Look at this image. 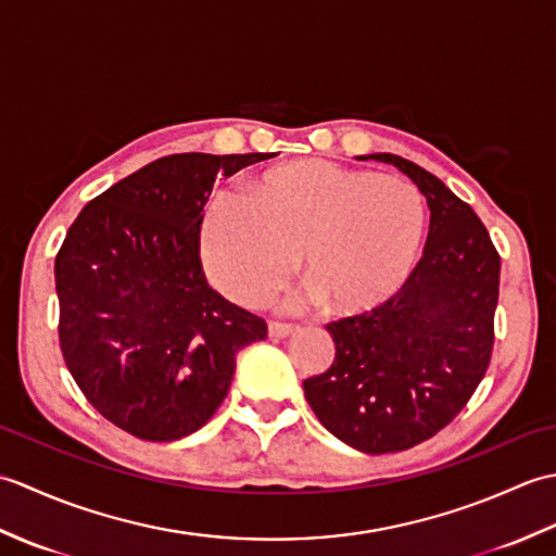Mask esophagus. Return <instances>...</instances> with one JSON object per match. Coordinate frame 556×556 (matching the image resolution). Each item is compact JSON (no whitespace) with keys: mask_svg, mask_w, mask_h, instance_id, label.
I'll use <instances>...</instances> for the list:
<instances>
[{"mask_svg":"<svg viewBox=\"0 0 556 556\" xmlns=\"http://www.w3.org/2000/svg\"><path fill=\"white\" fill-rule=\"evenodd\" d=\"M296 329H299V327L285 325V323H269V325H267V332H269L271 339H287V337H291L293 332H296Z\"/></svg>","mask_w":556,"mask_h":556,"instance_id":"esophagus-1","label":"esophagus"}]
</instances>
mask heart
I'll use <instances>...</instances> for the list:
<instances>
[{"instance_id":"heart-1","label":"heart","mask_w":556,"mask_h":556,"mask_svg":"<svg viewBox=\"0 0 556 556\" xmlns=\"http://www.w3.org/2000/svg\"><path fill=\"white\" fill-rule=\"evenodd\" d=\"M428 210L413 184L327 160L277 164L219 195L200 219V257L229 299L267 301L296 267L334 315L380 308L418 263Z\"/></svg>"}]
</instances>
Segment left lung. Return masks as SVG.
Listing matches in <instances>:
<instances>
[{
    "label": "left lung",
    "mask_w": 556,
    "mask_h": 556,
    "mask_svg": "<svg viewBox=\"0 0 556 556\" xmlns=\"http://www.w3.org/2000/svg\"><path fill=\"white\" fill-rule=\"evenodd\" d=\"M428 200L430 231L416 269L380 308L329 323L337 346L303 392L337 440L365 454L416 446L468 404L492 356L500 253L485 224L434 174L392 152Z\"/></svg>",
    "instance_id": "1"
}]
</instances>
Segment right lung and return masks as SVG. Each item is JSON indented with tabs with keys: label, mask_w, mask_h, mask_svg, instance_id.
Listing matches in <instances>:
<instances>
[{
	"label": "right lung",
	"mask_w": 556,
	"mask_h": 556,
	"mask_svg": "<svg viewBox=\"0 0 556 556\" xmlns=\"http://www.w3.org/2000/svg\"><path fill=\"white\" fill-rule=\"evenodd\" d=\"M160 157L92 198L54 260L59 346L104 418L148 442L203 428L229 392L236 353L267 337L263 317L212 289L200 219L217 176L267 160Z\"/></svg>",
	"instance_id": "add662e5"
}]
</instances>
